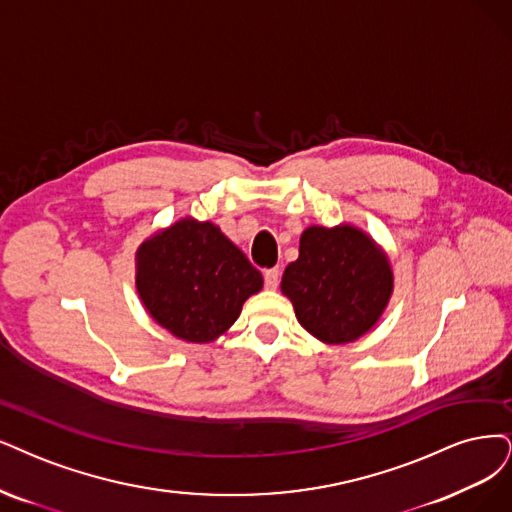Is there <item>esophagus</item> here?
Listing matches in <instances>:
<instances>
[{"label": "esophagus", "mask_w": 512, "mask_h": 512, "mask_svg": "<svg viewBox=\"0 0 512 512\" xmlns=\"http://www.w3.org/2000/svg\"><path fill=\"white\" fill-rule=\"evenodd\" d=\"M263 280H266V287L274 291V289L278 287V280H280V270H278V268L266 270V272H263Z\"/></svg>", "instance_id": "esophagus-1"}]
</instances>
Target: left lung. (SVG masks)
<instances>
[{"instance_id":"left-lung-1","label":"left lung","mask_w":512,"mask_h":512,"mask_svg":"<svg viewBox=\"0 0 512 512\" xmlns=\"http://www.w3.org/2000/svg\"><path fill=\"white\" fill-rule=\"evenodd\" d=\"M299 325L318 342L342 346L367 335L390 304L394 274L388 253L352 223L310 225L299 257L280 282Z\"/></svg>"}]
</instances>
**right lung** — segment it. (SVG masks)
Listing matches in <instances>:
<instances>
[{
	"instance_id": "right-lung-1",
	"label": "right lung",
	"mask_w": 512,
	"mask_h": 512,
	"mask_svg": "<svg viewBox=\"0 0 512 512\" xmlns=\"http://www.w3.org/2000/svg\"><path fill=\"white\" fill-rule=\"evenodd\" d=\"M135 285L160 327L183 342L211 344L263 289V276L219 225L183 217L141 242Z\"/></svg>"
}]
</instances>
